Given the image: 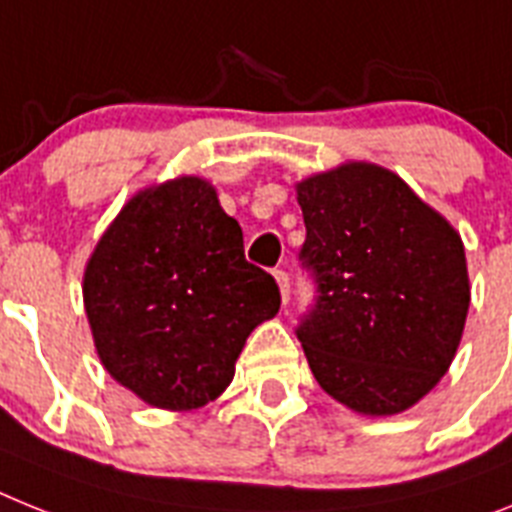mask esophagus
<instances>
[{"instance_id":"1","label":"esophagus","mask_w":512,"mask_h":512,"mask_svg":"<svg viewBox=\"0 0 512 512\" xmlns=\"http://www.w3.org/2000/svg\"><path fill=\"white\" fill-rule=\"evenodd\" d=\"M273 278H276V283H278V291H281V302L286 304V302H289V294H291V283H289V276H286V273H283V270H276V273H273Z\"/></svg>"}]
</instances>
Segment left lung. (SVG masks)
<instances>
[{
  "label": "left lung",
  "mask_w": 512,
  "mask_h": 512,
  "mask_svg": "<svg viewBox=\"0 0 512 512\" xmlns=\"http://www.w3.org/2000/svg\"><path fill=\"white\" fill-rule=\"evenodd\" d=\"M317 302L296 336L320 388L364 416L411 409L453 364L471 286L461 234L401 176L349 161L296 184Z\"/></svg>",
  "instance_id": "obj_1"
}]
</instances>
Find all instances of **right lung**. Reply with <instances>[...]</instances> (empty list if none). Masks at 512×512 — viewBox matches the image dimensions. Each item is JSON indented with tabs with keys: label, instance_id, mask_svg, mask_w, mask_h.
<instances>
[{
	"label": "right lung",
	"instance_id": "add662e5",
	"mask_svg": "<svg viewBox=\"0 0 512 512\" xmlns=\"http://www.w3.org/2000/svg\"><path fill=\"white\" fill-rule=\"evenodd\" d=\"M83 302L98 359L119 385L166 411L216 401L249 333L278 315L270 273L244 260L239 223L203 176L127 200L88 257Z\"/></svg>",
	"mask_w": 512,
	"mask_h": 512
}]
</instances>
